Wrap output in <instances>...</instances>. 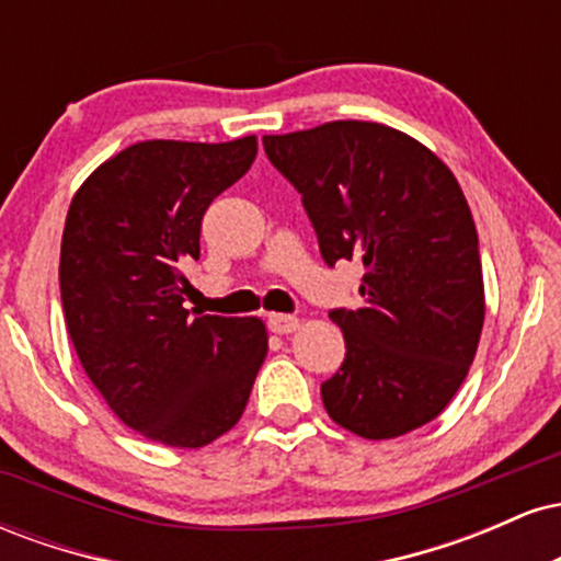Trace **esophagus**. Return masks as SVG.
<instances>
[{"instance_id": "obj_1", "label": "esophagus", "mask_w": 561, "mask_h": 561, "mask_svg": "<svg viewBox=\"0 0 561 561\" xmlns=\"http://www.w3.org/2000/svg\"><path fill=\"white\" fill-rule=\"evenodd\" d=\"M300 327V319L293 317V313H272L268 317V330L276 334H289Z\"/></svg>"}]
</instances>
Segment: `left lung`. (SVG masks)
Wrapping results in <instances>:
<instances>
[{
	"label": "left lung",
	"instance_id": "8db88e82",
	"mask_svg": "<svg viewBox=\"0 0 561 561\" xmlns=\"http://www.w3.org/2000/svg\"><path fill=\"white\" fill-rule=\"evenodd\" d=\"M300 192L327 266H364L362 308H332L345 358L321 382L327 414L385 440L433 422L478 351L485 293L478 229L440 158L396 128L332 121L263 137Z\"/></svg>",
	"mask_w": 561,
	"mask_h": 561
}]
</instances>
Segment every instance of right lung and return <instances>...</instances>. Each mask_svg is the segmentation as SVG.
<instances>
[{
  "instance_id": "obj_1",
  "label": "right lung",
  "mask_w": 561,
  "mask_h": 561,
  "mask_svg": "<svg viewBox=\"0 0 561 561\" xmlns=\"http://www.w3.org/2000/svg\"><path fill=\"white\" fill-rule=\"evenodd\" d=\"M259 141L150 139L102 163L70 203L60 298L83 371L126 427L203 448L240 422L266 358L261 319L184 308L208 205Z\"/></svg>"
}]
</instances>
